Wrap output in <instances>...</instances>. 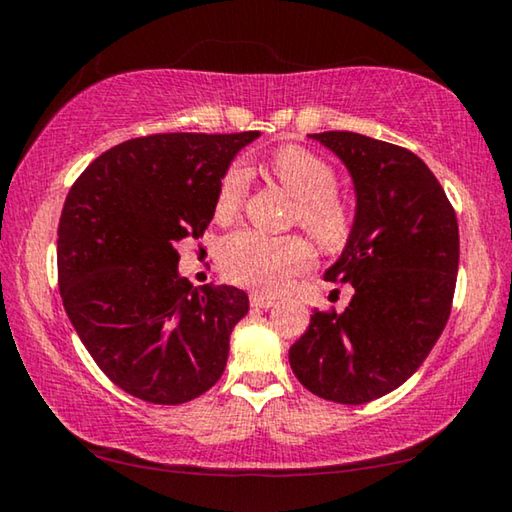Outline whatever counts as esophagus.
Returning a JSON list of instances; mask_svg holds the SVG:
<instances>
[{"label": "esophagus", "instance_id": "1", "mask_svg": "<svg viewBox=\"0 0 512 512\" xmlns=\"http://www.w3.org/2000/svg\"><path fill=\"white\" fill-rule=\"evenodd\" d=\"M250 305H253L255 309H268L275 305V298L264 296V293H253V296H250Z\"/></svg>", "mask_w": 512, "mask_h": 512}]
</instances>
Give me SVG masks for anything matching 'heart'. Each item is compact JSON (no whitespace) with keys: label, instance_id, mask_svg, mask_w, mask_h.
Returning a JSON list of instances; mask_svg holds the SVG:
<instances>
[{"label":"heart","instance_id":"heart-1","mask_svg":"<svg viewBox=\"0 0 512 512\" xmlns=\"http://www.w3.org/2000/svg\"><path fill=\"white\" fill-rule=\"evenodd\" d=\"M271 171L298 201L296 221L320 246L336 248L352 230V212L336 196V173L325 160L300 146H284L271 158ZM248 169L237 162L223 173L214 212L230 219L244 201ZM219 264L228 280L257 291H280L293 275L311 264V250L300 237H266L253 230H239L225 237Z\"/></svg>","mask_w":512,"mask_h":512}]
</instances>
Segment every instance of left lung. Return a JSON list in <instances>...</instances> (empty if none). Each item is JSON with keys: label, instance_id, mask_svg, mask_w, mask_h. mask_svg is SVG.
<instances>
[{"label": "left lung", "instance_id": "obj_1", "mask_svg": "<svg viewBox=\"0 0 512 512\" xmlns=\"http://www.w3.org/2000/svg\"><path fill=\"white\" fill-rule=\"evenodd\" d=\"M348 169L357 207L325 280L354 289L343 314L314 311L291 345L302 386L339 404L395 391L427 359L447 325L458 273V223L445 189L418 155L372 137L309 135Z\"/></svg>", "mask_w": 512, "mask_h": 512}]
</instances>
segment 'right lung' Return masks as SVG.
<instances>
[{"mask_svg":"<svg viewBox=\"0 0 512 512\" xmlns=\"http://www.w3.org/2000/svg\"><path fill=\"white\" fill-rule=\"evenodd\" d=\"M259 131L135 137L101 153L69 189L58 223V287L69 320L121 391L183 404L221 379L248 296L201 291L176 246L203 237L223 173Z\"/></svg>","mask_w":512,"mask_h":512,"instance_id":"1","label":"right lung"}]
</instances>
